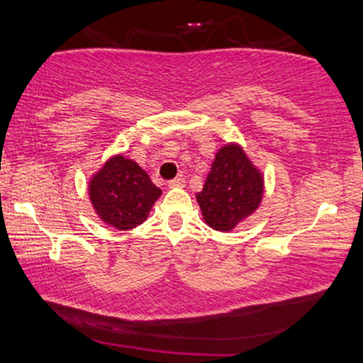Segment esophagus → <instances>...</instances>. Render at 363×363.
Instances as JSON below:
<instances>
[{"instance_id": "34e87169", "label": "esophagus", "mask_w": 363, "mask_h": 363, "mask_svg": "<svg viewBox=\"0 0 363 363\" xmlns=\"http://www.w3.org/2000/svg\"><path fill=\"white\" fill-rule=\"evenodd\" d=\"M185 183H186L185 178L178 177V178H174V180L169 182V186L170 188H183V186H185Z\"/></svg>"}]
</instances>
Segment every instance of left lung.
I'll return each mask as SVG.
<instances>
[{
    "instance_id": "left-lung-1",
    "label": "left lung",
    "mask_w": 363,
    "mask_h": 363,
    "mask_svg": "<svg viewBox=\"0 0 363 363\" xmlns=\"http://www.w3.org/2000/svg\"><path fill=\"white\" fill-rule=\"evenodd\" d=\"M262 194L264 178L246 152L238 145H225L196 199L211 228L230 231L257 209Z\"/></svg>"
}]
</instances>
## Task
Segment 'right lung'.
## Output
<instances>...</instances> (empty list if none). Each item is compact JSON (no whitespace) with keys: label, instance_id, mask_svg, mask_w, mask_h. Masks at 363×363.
Listing matches in <instances>:
<instances>
[{"label":"right lung","instance_id":"1","mask_svg":"<svg viewBox=\"0 0 363 363\" xmlns=\"http://www.w3.org/2000/svg\"><path fill=\"white\" fill-rule=\"evenodd\" d=\"M160 189L135 160L111 157L90 182V199L99 218L117 230L146 220Z\"/></svg>","mask_w":363,"mask_h":363}]
</instances>
